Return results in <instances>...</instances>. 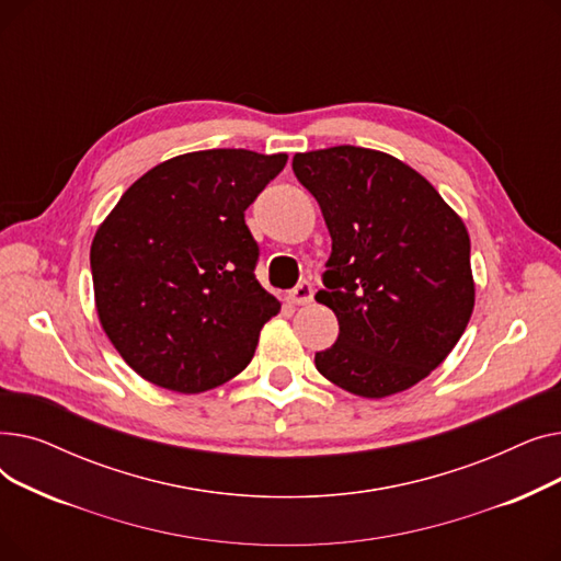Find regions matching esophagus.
Returning <instances> with one entry per match:
<instances>
[{"label":"esophagus","instance_id":"1","mask_svg":"<svg viewBox=\"0 0 561 561\" xmlns=\"http://www.w3.org/2000/svg\"><path fill=\"white\" fill-rule=\"evenodd\" d=\"M311 300H313V286H311L309 282L298 284L296 288H293V290L288 293V302H290V305H296V307H300V305H309Z\"/></svg>","mask_w":561,"mask_h":561}]
</instances>
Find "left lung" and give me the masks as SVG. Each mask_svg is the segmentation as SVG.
Listing matches in <instances>:
<instances>
[{"label":"left lung","mask_w":561,"mask_h":561,"mask_svg":"<svg viewBox=\"0 0 561 561\" xmlns=\"http://www.w3.org/2000/svg\"><path fill=\"white\" fill-rule=\"evenodd\" d=\"M332 236L316 293L339 318V339L316 352L332 385L387 398L450 355L476 307L463 220L421 172L368 147L336 145L293 157Z\"/></svg>","instance_id":"obj_1"}]
</instances>
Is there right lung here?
Returning <instances> with one entry per match:
<instances>
[{
	"label": "right lung",
	"instance_id": "obj_1",
	"mask_svg": "<svg viewBox=\"0 0 561 561\" xmlns=\"http://www.w3.org/2000/svg\"><path fill=\"white\" fill-rule=\"evenodd\" d=\"M286 154L199 150L136 180L98 227L91 271L100 325L152 385L202 393L239 375L279 300L254 277L245 209Z\"/></svg>",
	"mask_w": 561,
	"mask_h": 561
}]
</instances>
